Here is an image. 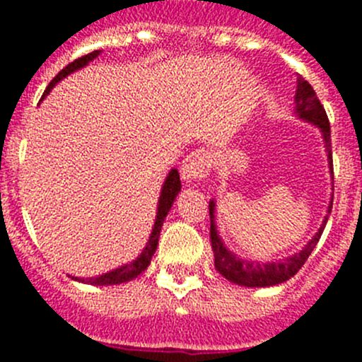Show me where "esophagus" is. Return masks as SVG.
Returning <instances> with one entry per match:
<instances>
[{
  "label": "esophagus",
  "mask_w": 362,
  "mask_h": 362,
  "mask_svg": "<svg viewBox=\"0 0 362 362\" xmlns=\"http://www.w3.org/2000/svg\"><path fill=\"white\" fill-rule=\"evenodd\" d=\"M211 170V154L206 148H194L187 158L184 159L180 168L182 178L187 182H199L208 177Z\"/></svg>",
  "instance_id": "34e87169"
}]
</instances>
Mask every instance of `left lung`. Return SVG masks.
Wrapping results in <instances>:
<instances>
[{
  "mask_svg": "<svg viewBox=\"0 0 362 362\" xmlns=\"http://www.w3.org/2000/svg\"><path fill=\"white\" fill-rule=\"evenodd\" d=\"M294 101H296V113L299 115V119L315 124V126L320 127V131H322L324 144H326L327 160H329V170L331 173H333V151H331L329 119H327V113L324 110L322 105H320L313 87L310 86L303 76H298V89H296ZM208 206H210V242H211V250H214V262L217 272L221 273L222 276H226L229 282L238 284V286L269 287V286H276V284L286 282V280H289L291 276H294L296 273L301 269V266L305 264L306 259L310 257L312 250L315 249L324 228H326V222L327 218H329L331 208H333V198H331L329 208H327V215L326 218H324V224L320 226L319 233L310 240L308 245L299 252V254L291 255L289 259H284V261L280 262H250V261H245V259L236 257L233 252L226 249L221 236L217 235V228H215V221H214L215 203L210 202Z\"/></svg>",
  "mask_w": 362,
  "mask_h": 362,
  "instance_id": "left-lung-1",
  "label": "left lung"
}]
</instances>
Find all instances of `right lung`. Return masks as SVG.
Wrapping results in <instances>:
<instances>
[{
	"label": "right lung",
	"mask_w": 362,
	"mask_h": 362,
	"mask_svg": "<svg viewBox=\"0 0 362 362\" xmlns=\"http://www.w3.org/2000/svg\"><path fill=\"white\" fill-rule=\"evenodd\" d=\"M100 52L101 50H94V52L78 57V59H75L73 63H69L68 66H64L63 69H61V71L54 76L52 82L47 86L42 100L50 93V90H52V87L56 86L59 80H63L64 76L69 75V73L76 71V69H80V68L86 66V64H89L94 57L100 56ZM178 192H180V175H178L177 170H171L170 173H168L166 180H164L163 191H160L159 204H158V215H156V222H154V228H152L151 238H148V243H147V247L144 249V252H141V254L138 255L133 262L120 266V268H117V269H112V272H108V273H103V275H100V276H93V279H76V276H73V280H78V282H83V284H93V286H115V284L129 282V280L136 279L140 273H144L145 269L148 268V264H151L152 255L156 254V249H158V242H159V235H160V228H163L164 218H166L168 211H170L171 204H173Z\"/></svg>",
	"instance_id": "obj_1"
}]
</instances>
